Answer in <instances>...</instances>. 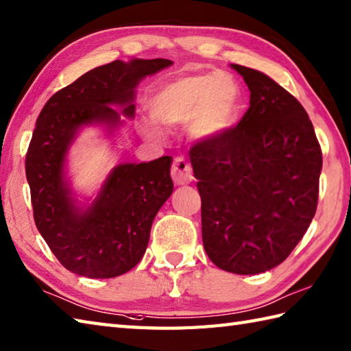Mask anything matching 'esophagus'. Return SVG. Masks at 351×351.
Segmentation results:
<instances>
[{
    "label": "esophagus",
    "mask_w": 351,
    "mask_h": 351,
    "mask_svg": "<svg viewBox=\"0 0 351 351\" xmlns=\"http://www.w3.org/2000/svg\"><path fill=\"white\" fill-rule=\"evenodd\" d=\"M170 175H171V180H173V182L178 185L190 184L193 180H195L191 166L184 158H181V156H178V158H175L173 162H171Z\"/></svg>",
    "instance_id": "obj_1"
}]
</instances>
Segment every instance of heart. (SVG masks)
<instances>
[{
  "mask_svg": "<svg viewBox=\"0 0 351 351\" xmlns=\"http://www.w3.org/2000/svg\"><path fill=\"white\" fill-rule=\"evenodd\" d=\"M241 107V90L237 81L221 72L195 73L164 84L149 108L154 121H141L140 131L146 137L161 136L160 126L176 128L189 123L197 140H213L232 128Z\"/></svg>",
  "mask_w": 351,
  "mask_h": 351,
  "instance_id": "obj_1",
  "label": "heart"
}]
</instances>
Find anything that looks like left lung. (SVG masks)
Instances as JSON below:
<instances>
[{
    "mask_svg": "<svg viewBox=\"0 0 351 351\" xmlns=\"http://www.w3.org/2000/svg\"><path fill=\"white\" fill-rule=\"evenodd\" d=\"M250 107L235 128L190 149L202 199V240L219 268L258 274L303 238L318 202L323 155L306 110L265 73L230 64Z\"/></svg>",
    "mask_w": 351,
    "mask_h": 351,
    "instance_id": "8db88e82",
    "label": "left lung"
}]
</instances>
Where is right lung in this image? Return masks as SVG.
I'll return each instance as SVG.
<instances>
[{"label":"right lung","mask_w":351,"mask_h":351,"mask_svg":"<svg viewBox=\"0 0 351 351\" xmlns=\"http://www.w3.org/2000/svg\"><path fill=\"white\" fill-rule=\"evenodd\" d=\"M171 60H114L86 72L48 99L37 117L25 156L37 229L69 271L90 279L116 278L143 258L152 221L173 191L171 156L125 162L110 171L92 205L81 210L64 176V162L77 132L102 123L111 132L121 125L122 107L136 114V87L167 68Z\"/></svg>","instance_id":"right-lung-1"}]
</instances>
